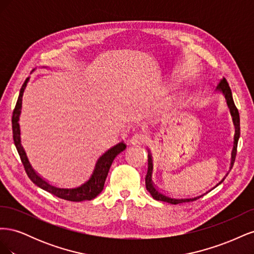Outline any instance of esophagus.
Returning a JSON list of instances; mask_svg holds the SVG:
<instances>
[{
    "label": "esophagus",
    "instance_id": "esophagus-1",
    "mask_svg": "<svg viewBox=\"0 0 254 254\" xmlns=\"http://www.w3.org/2000/svg\"><path fill=\"white\" fill-rule=\"evenodd\" d=\"M148 140V136L145 133H135L130 137L129 143L131 145H142L145 144Z\"/></svg>",
    "mask_w": 254,
    "mask_h": 254
}]
</instances>
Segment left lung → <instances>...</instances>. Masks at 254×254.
Wrapping results in <instances>:
<instances>
[{"label":"left lung","instance_id":"8db88e82","mask_svg":"<svg viewBox=\"0 0 254 254\" xmlns=\"http://www.w3.org/2000/svg\"><path fill=\"white\" fill-rule=\"evenodd\" d=\"M215 93H220L222 96L225 97L226 102H227V106H228L229 111H230V114H231V117H232V122H233L234 128H235V132H234V135H233V143H232L233 145H232V150H231V158H230L229 170L226 173V175L224 176V178H222L216 184V186L214 187V188H216V187L219 186V184L222 181L226 179V177L228 176V174L230 173V171H231V168L233 166L235 156H236L237 142H238V139H240V129L241 128H240V113H238V110H237V108L235 107L231 89H230L229 84H228V82H227L225 77H222L221 82L218 84L216 90H215ZM152 172H153L152 159H151L150 153H148V172H147V175H146V178H145L146 189H147V190L151 194L152 198L156 199V200H159V201H164V202H168V203H172V204H178V203H182V202L194 201V200H196V199H199L200 197H202L203 195L207 194L210 190H212L214 189V188H212L211 190L205 191V193L199 195V196H196V197H191V198H173V197L167 196V195H165L163 193H161V191L158 190V188H156V186H155V184H153V181H152Z\"/></svg>","mask_w":254,"mask_h":254}]
</instances>
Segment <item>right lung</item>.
Instances as JSON below:
<instances>
[{
  "instance_id": "1",
  "label": "right lung",
  "mask_w": 254,
  "mask_h": 254,
  "mask_svg": "<svg viewBox=\"0 0 254 254\" xmlns=\"http://www.w3.org/2000/svg\"><path fill=\"white\" fill-rule=\"evenodd\" d=\"M41 67H48V66H41ZM29 78H26V80L23 83V86L20 90V94L17 101V105L14 107V110L12 113V134H13V142L16 145L17 150L19 152V156L21 158V161L24 168L26 171L27 176L29 179L32 180L37 187L40 189L49 191V193L55 195L59 198L65 199V200L70 201H84V200H92V199L95 198L104 189L105 181L107 176H108L110 166L113 162L114 158L117 157L119 153H121L123 150L126 149L125 143L121 141L118 144L113 145L112 147L107 149L102 156L96 160L95 165L93 167V171H92L89 179H87L80 186L77 187H67V188H61L54 186V184L50 183L48 180L43 179L42 177L38 174L34 167L30 164L29 160L27 158L26 152L23 148L22 143H21V130H20V115L22 110V98L23 93L26 89L27 83L29 81Z\"/></svg>"
}]
</instances>
